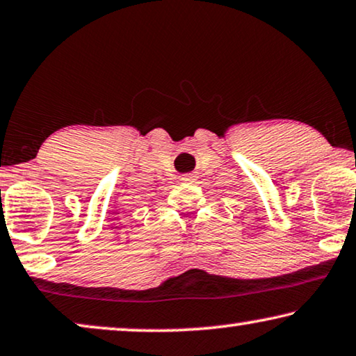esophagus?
<instances>
[{
	"instance_id": "obj_1",
	"label": "esophagus",
	"mask_w": 356,
	"mask_h": 356,
	"mask_svg": "<svg viewBox=\"0 0 356 356\" xmlns=\"http://www.w3.org/2000/svg\"><path fill=\"white\" fill-rule=\"evenodd\" d=\"M181 181H183V183H189V181H194V175H193V173L183 175V177H181Z\"/></svg>"
}]
</instances>
